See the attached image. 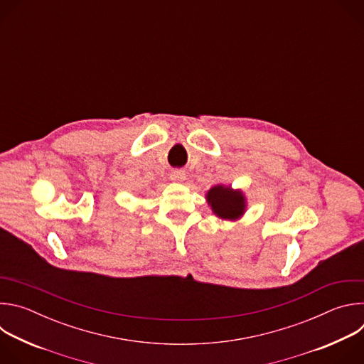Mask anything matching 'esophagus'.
<instances>
[{"label": "esophagus", "instance_id": "1", "mask_svg": "<svg viewBox=\"0 0 364 364\" xmlns=\"http://www.w3.org/2000/svg\"><path fill=\"white\" fill-rule=\"evenodd\" d=\"M170 178L173 181H184L186 180V173L183 170H174V171H171Z\"/></svg>", "mask_w": 364, "mask_h": 364}]
</instances>
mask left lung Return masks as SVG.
I'll use <instances>...</instances> for the list:
<instances>
[{
	"label": "left lung",
	"instance_id": "obj_1",
	"mask_svg": "<svg viewBox=\"0 0 364 364\" xmlns=\"http://www.w3.org/2000/svg\"><path fill=\"white\" fill-rule=\"evenodd\" d=\"M207 203L216 216L226 220H237L246 210V198L240 190L218 184L205 194Z\"/></svg>",
	"mask_w": 364,
	"mask_h": 364
}]
</instances>
